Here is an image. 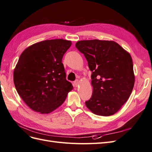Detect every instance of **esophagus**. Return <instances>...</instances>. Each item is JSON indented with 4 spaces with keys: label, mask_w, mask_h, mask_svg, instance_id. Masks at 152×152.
Segmentation results:
<instances>
[{
    "label": "esophagus",
    "mask_w": 152,
    "mask_h": 152,
    "mask_svg": "<svg viewBox=\"0 0 152 152\" xmlns=\"http://www.w3.org/2000/svg\"><path fill=\"white\" fill-rule=\"evenodd\" d=\"M74 85H75V86H77L79 85V81L78 80H76V81H74Z\"/></svg>",
    "instance_id": "obj_1"
}]
</instances>
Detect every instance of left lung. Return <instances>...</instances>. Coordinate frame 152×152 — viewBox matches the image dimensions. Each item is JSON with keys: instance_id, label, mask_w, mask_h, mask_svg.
Returning <instances> with one entry per match:
<instances>
[{"instance_id": "obj_1", "label": "left lung", "mask_w": 152, "mask_h": 152, "mask_svg": "<svg viewBox=\"0 0 152 152\" xmlns=\"http://www.w3.org/2000/svg\"><path fill=\"white\" fill-rule=\"evenodd\" d=\"M92 71L93 92L85 104L94 114L114 115L131 95L135 82L131 56L118 43L98 39L77 41Z\"/></svg>"}]
</instances>
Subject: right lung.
<instances>
[{
  "label": "right lung",
  "instance_id": "add662e5",
  "mask_svg": "<svg viewBox=\"0 0 152 152\" xmlns=\"http://www.w3.org/2000/svg\"><path fill=\"white\" fill-rule=\"evenodd\" d=\"M71 45L62 39L46 40L28 46L21 54L14 70V83L33 111L50 113L62 104L72 90L62 63Z\"/></svg>",
  "mask_w": 152,
  "mask_h": 152
}]
</instances>
